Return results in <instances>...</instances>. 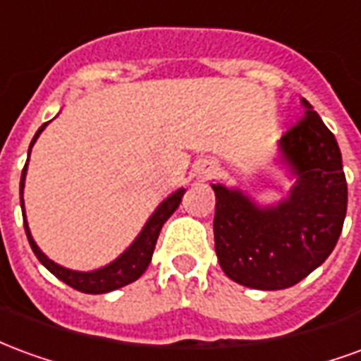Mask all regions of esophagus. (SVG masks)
<instances>
[{
	"mask_svg": "<svg viewBox=\"0 0 361 361\" xmlns=\"http://www.w3.org/2000/svg\"><path fill=\"white\" fill-rule=\"evenodd\" d=\"M216 164L214 162H204L203 168H201V178H204V180H209V178H212L214 173H216Z\"/></svg>",
	"mask_w": 361,
	"mask_h": 361,
	"instance_id": "obj_1",
	"label": "esophagus"
}]
</instances>
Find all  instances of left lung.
Wrapping results in <instances>:
<instances>
[{"label":"left lung","mask_w":361,"mask_h":361,"mask_svg":"<svg viewBox=\"0 0 361 361\" xmlns=\"http://www.w3.org/2000/svg\"><path fill=\"white\" fill-rule=\"evenodd\" d=\"M303 114L280 139L298 181L286 201L259 209L240 191L212 185L214 250L228 279L257 290L298 284L325 261L342 232L348 188L334 135L302 98Z\"/></svg>","instance_id":"left-lung-1"}]
</instances>
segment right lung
Returning <instances> with one entry per match:
<instances>
[{"mask_svg": "<svg viewBox=\"0 0 361 361\" xmlns=\"http://www.w3.org/2000/svg\"><path fill=\"white\" fill-rule=\"evenodd\" d=\"M44 127H46V123L36 131L35 139L30 142V149H32V145H35V141L38 139V135L42 133ZM30 149H28V154H30ZM27 164L23 168V176H20V207H23V219H25L23 188H25ZM183 193H185V189H180V191H176L173 195L168 197L164 203L160 204L157 211H154V214L150 216L149 222L145 224L142 232L139 234V238L135 240L133 245H131L121 257L116 259L114 263H110L108 267H104L100 271L77 272L56 265L54 261H50V259L44 255L42 251H40V247L35 243L32 235H30V230H28L27 219H25V232H27L28 243H30V247L35 251V255L38 257V261H40L54 276H58L59 280L66 282L67 286L75 288V290H79V292H85V294H104V292H111V290H116V288L126 286V284L137 280L142 272L147 271V267H149L150 263V257H152V251H154V245H157L158 234H160V230L164 226L166 220L170 219L173 214V211L180 207Z\"/></svg>", "mask_w": 361, "mask_h": 361, "instance_id": "right-lung-1", "label": "right lung"}]
</instances>
